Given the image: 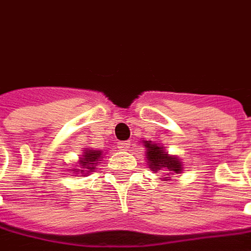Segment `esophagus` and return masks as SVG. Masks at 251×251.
Wrapping results in <instances>:
<instances>
[{
	"instance_id": "esophagus-1",
	"label": "esophagus",
	"mask_w": 251,
	"mask_h": 251,
	"mask_svg": "<svg viewBox=\"0 0 251 251\" xmlns=\"http://www.w3.org/2000/svg\"><path fill=\"white\" fill-rule=\"evenodd\" d=\"M120 145L124 151H127V149H129V145H130V142H120Z\"/></svg>"
}]
</instances>
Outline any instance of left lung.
Returning <instances> with one entry per match:
<instances>
[{"label": "left lung", "mask_w": 251, "mask_h": 251, "mask_svg": "<svg viewBox=\"0 0 251 251\" xmlns=\"http://www.w3.org/2000/svg\"><path fill=\"white\" fill-rule=\"evenodd\" d=\"M145 147L148 148L147 158L148 163H149V168L152 169L153 172L167 171L165 180H169V174H179L181 171V163L179 161V158L169 156L168 153L164 152L163 147H160L157 144H151L148 141Z\"/></svg>", "instance_id": "8db88e82"}]
</instances>
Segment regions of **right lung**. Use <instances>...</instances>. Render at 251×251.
Instances as JSON below:
<instances>
[{"mask_svg":"<svg viewBox=\"0 0 251 251\" xmlns=\"http://www.w3.org/2000/svg\"><path fill=\"white\" fill-rule=\"evenodd\" d=\"M102 157V151H94V149H86L83 152L82 157H80V168L76 169V172H80L83 174L84 171L83 169H87L88 172H93L95 167H97V163L99 161V158Z\"/></svg>","mask_w":251,"mask_h":251,"instance_id":"1","label":"right lung"}]
</instances>
